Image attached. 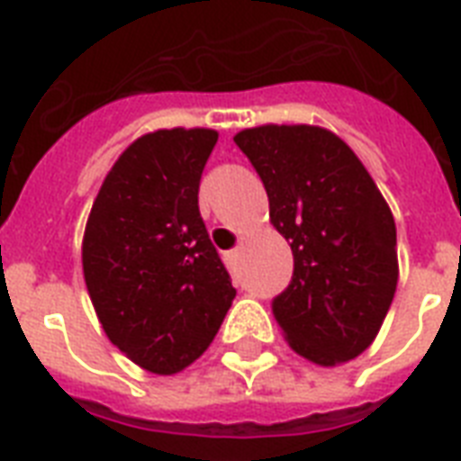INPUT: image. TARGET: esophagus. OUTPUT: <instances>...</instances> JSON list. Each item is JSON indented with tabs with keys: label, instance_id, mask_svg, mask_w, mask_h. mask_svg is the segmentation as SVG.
Segmentation results:
<instances>
[{
	"label": "esophagus",
	"instance_id": "34e87169",
	"mask_svg": "<svg viewBox=\"0 0 461 461\" xmlns=\"http://www.w3.org/2000/svg\"><path fill=\"white\" fill-rule=\"evenodd\" d=\"M239 258H241V253H239V251H227V253H224V263H227V267H237Z\"/></svg>",
	"mask_w": 461,
	"mask_h": 461
}]
</instances>
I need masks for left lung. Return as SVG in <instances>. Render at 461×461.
Returning <instances> with one entry per match:
<instances>
[{"mask_svg":"<svg viewBox=\"0 0 461 461\" xmlns=\"http://www.w3.org/2000/svg\"><path fill=\"white\" fill-rule=\"evenodd\" d=\"M270 201V222L294 256L273 313L289 347L337 366L371 347L393 303L397 230L383 194L339 136L308 124H266L234 136Z\"/></svg>","mask_w":461,"mask_h":461,"instance_id":"obj_1","label":"left lung"}]
</instances>
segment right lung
Returning <instances> with one entry per match:
<instances>
[{
    "label": "right lung",
    "instance_id": "right-lung-1",
    "mask_svg": "<svg viewBox=\"0 0 461 461\" xmlns=\"http://www.w3.org/2000/svg\"><path fill=\"white\" fill-rule=\"evenodd\" d=\"M212 129H159L119 155L83 234V277L104 335L158 375L215 339L237 289L210 241L198 186Z\"/></svg>",
    "mask_w": 461,
    "mask_h": 461
}]
</instances>
